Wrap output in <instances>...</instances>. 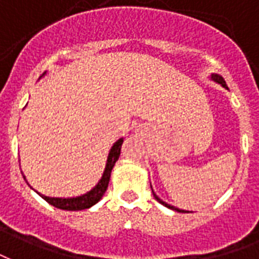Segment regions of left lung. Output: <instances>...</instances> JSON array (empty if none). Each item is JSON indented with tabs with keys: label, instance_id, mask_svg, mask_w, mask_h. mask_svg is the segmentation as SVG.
<instances>
[{
	"label": "left lung",
	"instance_id": "left-lung-1",
	"mask_svg": "<svg viewBox=\"0 0 259 259\" xmlns=\"http://www.w3.org/2000/svg\"><path fill=\"white\" fill-rule=\"evenodd\" d=\"M211 79H213V80H214V81H217V83H220V84L223 85V87H225V89H228V87H227V84H225V80H224V79H223V77L220 76V75H215V73H214V75H211ZM150 187H151V184H150ZM151 190H153V188H151ZM153 195H154V198H155V199H157V201L159 202V203H162V205L166 206V207H169V209H172V210L179 211V213H186V211H184V210H180V209H178V207H175V206H170V205H168L166 202L161 201L158 196L155 195L154 191H153Z\"/></svg>",
	"mask_w": 259,
	"mask_h": 259
}]
</instances>
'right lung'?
<instances>
[{"label": "right lung", "mask_w": 259, "mask_h": 259, "mask_svg": "<svg viewBox=\"0 0 259 259\" xmlns=\"http://www.w3.org/2000/svg\"><path fill=\"white\" fill-rule=\"evenodd\" d=\"M124 139H118L112 149L109 151L108 161H106V166H105L104 175L102 178L98 182V184L95 186L93 190H90L89 192H85L83 195L76 196V198H50V196L42 195L39 194L45 201L53 205L54 207L57 209H63V210H83V209H89L93 205H95L97 202L100 201L101 198L104 196L106 188H108L109 180H110V174H112V169H113L116 161L120 157V151H121V145ZM26 180V178H24Z\"/></svg>", "instance_id": "add662e5"}]
</instances>
